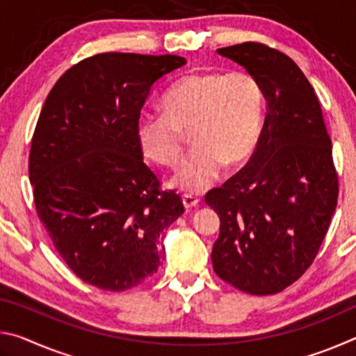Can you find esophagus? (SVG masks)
Listing matches in <instances>:
<instances>
[{"label":"esophagus","mask_w":356,"mask_h":356,"mask_svg":"<svg viewBox=\"0 0 356 356\" xmlns=\"http://www.w3.org/2000/svg\"><path fill=\"white\" fill-rule=\"evenodd\" d=\"M200 201H201L200 197L195 196V195H191V193H186V195L182 196V202H184L185 209H191V207L197 206V202H200Z\"/></svg>","instance_id":"esophagus-1"}]
</instances>
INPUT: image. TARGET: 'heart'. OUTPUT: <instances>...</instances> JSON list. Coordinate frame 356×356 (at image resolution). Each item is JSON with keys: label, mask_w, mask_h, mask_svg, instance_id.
I'll use <instances>...</instances> for the list:
<instances>
[{"label": "heart", "mask_w": 356, "mask_h": 356, "mask_svg": "<svg viewBox=\"0 0 356 356\" xmlns=\"http://www.w3.org/2000/svg\"><path fill=\"white\" fill-rule=\"evenodd\" d=\"M262 106L261 86L248 72H195L163 94L161 114L146 113L138 119V147L154 163L174 166L182 154V131L186 130L195 144L171 185L201 193L218 179L225 163H242L256 149Z\"/></svg>", "instance_id": "b5f03b06"}]
</instances>
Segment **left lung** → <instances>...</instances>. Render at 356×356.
Returning <instances> with one entry per match:
<instances>
[{"label": "left lung", "instance_id": "obj_1", "mask_svg": "<svg viewBox=\"0 0 356 356\" xmlns=\"http://www.w3.org/2000/svg\"><path fill=\"white\" fill-rule=\"evenodd\" d=\"M216 51L256 78L267 114L246 166L206 195L221 222L213 270L238 291L278 293L309 268L336 210L331 140L314 88L284 53L257 42Z\"/></svg>", "mask_w": 356, "mask_h": 356}]
</instances>
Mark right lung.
<instances>
[{"instance_id": "1", "label": "right lung", "mask_w": 356, "mask_h": 356, "mask_svg": "<svg viewBox=\"0 0 356 356\" xmlns=\"http://www.w3.org/2000/svg\"><path fill=\"white\" fill-rule=\"evenodd\" d=\"M185 64L176 55L100 53L70 67L47 95L29 182L56 251L88 284L127 291L163 262L160 236L184 204L176 191H160L135 129L152 88Z\"/></svg>"}]
</instances>
